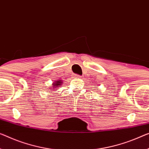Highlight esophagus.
<instances>
[{"label":"esophagus","instance_id":"esophagus-1","mask_svg":"<svg viewBox=\"0 0 149 149\" xmlns=\"http://www.w3.org/2000/svg\"><path fill=\"white\" fill-rule=\"evenodd\" d=\"M74 77L75 78H81V75H79V74H74Z\"/></svg>","mask_w":149,"mask_h":149}]
</instances>
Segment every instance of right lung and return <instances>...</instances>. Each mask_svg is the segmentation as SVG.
<instances>
[{
	"label": "right lung",
	"instance_id": "add662e5",
	"mask_svg": "<svg viewBox=\"0 0 149 149\" xmlns=\"http://www.w3.org/2000/svg\"><path fill=\"white\" fill-rule=\"evenodd\" d=\"M63 81H61V80H56V81L53 82V83H52V86H51V88L50 89H54V88H57L58 87H60V86L62 85V84H63Z\"/></svg>",
	"mask_w": 149,
	"mask_h": 149
}]
</instances>
